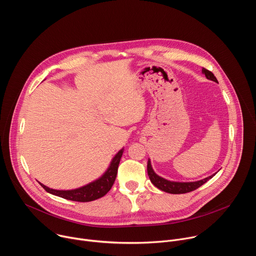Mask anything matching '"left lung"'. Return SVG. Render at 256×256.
<instances>
[{
	"instance_id": "8db88e82",
	"label": "left lung",
	"mask_w": 256,
	"mask_h": 256,
	"mask_svg": "<svg viewBox=\"0 0 256 256\" xmlns=\"http://www.w3.org/2000/svg\"><path fill=\"white\" fill-rule=\"evenodd\" d=\"M202 74H204V76L206 77V79L208 80H212L216 83H218V80L216 78L214 77V75L212 74V72L204 68H202ZM147 170H148V175H149V178L151 180L152 184L159 190L165 192H168V194H186V192H190L196 188H198L200 186H202L204 184H206V182L212 178L214 174L204 178V179H202V180H198V181H194V182H175V181H170V180H167L159 175H157L153 168H152V165H151V161L150 159L148 160V165H147Z\"/></svg>"
}]
</instances>
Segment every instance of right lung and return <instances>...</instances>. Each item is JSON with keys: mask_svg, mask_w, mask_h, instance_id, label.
Segmentation results:
<instances>
[{"mask_svg": "<svg viewBox=\"0 0 256 256\" xmlns=\"http://www.w3.org/2000/svg\"><path fill=\"white\" fill-rule=\"evenodd\" d=\"M122 153H124V149L118 151V154L114 157L110 165H109L105 173L100 178L96 179L93 182H90L89 184L85 186H82L76 190H56L44 186L42 184H40H40L48 192L68 200L86 202H92V200H98L104 196L112 188L114 180L116 178L118 168Z\"/></svg>", "mask_w": 256, "mask_h": 256, "instance_id": "obj_1", "label": "right lung"}]
</instances>
